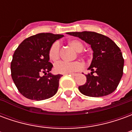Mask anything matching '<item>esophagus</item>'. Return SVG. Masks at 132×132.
Instances as JSON below:
<instances>
[{
	"instance_id": "esophagus-1",
	"label": "esophagus",
	"mask_w": 132,
	"mask_h": 132,
	"mask_svg": "<svg viewBox=\"0 0 132 132\" xmlns=\"http://www.w3.org/2000/svg\"><path fill=\"white\" fill-rule=\"evenodd\" d=\"M71 76H76L77 75V73H71Z\"/></svg>"
}]
</instances>
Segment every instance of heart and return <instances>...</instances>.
<instances>
[{
	"mask_svg": "<svg viewBox=\"0 0 132 132\" xmlns=\"http://www.w3.org/2000/svg\"><path fill=\"white\" fill-rule=\"evenodd\" d=\"M70 46L78 52L83 51L84 46L82 42L77 39H71L69 41ZM49 58L52 62H56L60 59V44L56 42L52 44L49 50ZM83 68V63L80 61L66 62L59 61L54 66L55 71L61 74H68L79 71Z\"/></svg>",
	"mask_w": 132,
	"mask_h": 132,
	"instance_id": "1",
	"label": "heart"
}]
</instances>
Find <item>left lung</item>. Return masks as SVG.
<instances>
[{
  "mask_svg": "<svg viewBox=\"0 0 132 132\" xmlns=\"http://www.w3.org/2000/svg\"><path fill=\"white\" fill-rule=\"evenodd\" d=\"M67 34L85 41L93 52L88 69L91 72L86 75V83L78 87L80 93L89 97H102L113 93L123 75L124 59L120 49L111 39L95 32Z\"/></svg>",
  "mask_w": 132,
  "mask_h": 132,
  "instance_id": "8db88e82",
  "label": "left lung"
}]
</instances>
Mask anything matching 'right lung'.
Returning a JSON list of instances; mask_svg holds the SVG:
<instances>
[{"label": "right lung", "mask_w": 132, "mask_h": 132, "mask_svg": "<svg viewBox=\"0 0 132 132\" xmlns=\"http://www.w3.org/2000/svg\"><path fill=\"white\" fill-rule=\"evenodd\" d=\"M63 35L39 33L25 39L17 48L10 65L11 76L19 92L28 99L42 100L54 96L62 75L50 73L49 50ZM45 73L42 77L40 75Z\"/></svg>", "instance_id": "1"}]
</instances>
